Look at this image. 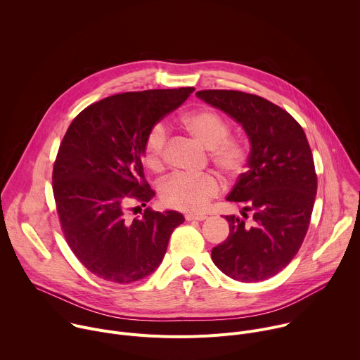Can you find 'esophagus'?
<instances>
[{"label":"esophagus","mask_w":360,"mask_h":360,"mask_svg":"<svg viewBox=\"0 0 360 360\" xmlns=\"http://www.w3.org/2000/svg\"><path fill=\"white\" fill-rule=\"evenodd\" d=\"M185 219L186 221H205V219H207V217L196 215V214H188V215H185Z\"/></svg>","instance_id":"1"}]
</instances>
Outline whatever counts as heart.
<instances>
[{
  "label": "heart",
  "instance_id": "obj_1",
  "mask_svg": "<svg viewBox=\"0 0 360 360\" xmlns=\"http://www.w3.org/2000/svg\"><path fill=\"white\" fill-rule=\"evenodd\" d=\"M181 125L205 146L211 148L214 164L228 176H238L248 162L246 145L229 136L231 124L214 110H195L181 118ZM168 131L162 122L153 124L142 142V161L153 172L165 165ZM160 196L169 208L198 212L219 193L221 185L212 174H172L160 184Z\"/></svg>",
  "mask_w": 360,
  "mask_h": 360
}]
</instances>
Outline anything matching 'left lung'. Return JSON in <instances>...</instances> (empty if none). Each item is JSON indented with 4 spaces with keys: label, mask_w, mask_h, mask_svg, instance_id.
<instances>
[{
    "label": "left lung",
    "mask_w": 360,
    "mask_h": 360,
    "mask_svg": "<svg viewBox=\"0 0 360 360\" xmlns=\"http://www.w3.org/2000/svg\"><path fill=\"white\" fill-rule=\"evenodd\" d=\"M196 96L242 124L250 141L248 171L226 199L243 202L252 222L225 217L229 235L212 249V261L235 281H265L289 265L311 224L318 178L309 142L289 112L262 96L233 89Z\"/></svg>",
    "instance_id": "obj_1"
}]
</instances>
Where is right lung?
<instances>
[{
    "label": "right lung",
    "mask_w": 360,
    "mask_h": 360,
    "mask_svg": "<svg viewBox=\"0 0 360 360\" xmlns=\"http://www.w3.org/2000/svg\"><path fill=\"white\" fill-rule=\"evenodd\" d=\"M195 91L148 89L101 99L67 129L54 162L53 191L65 240L95 276L131 283L155 271L179 212L146 208L128 219L131 203L145 207L153 191L143 176L142 142L148 129L181 107Z\"/></svg>",
    "instance_id": "1"
}]
</instances>
